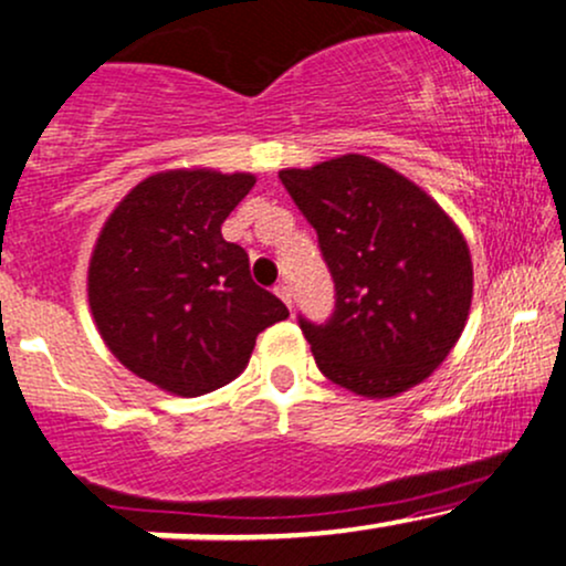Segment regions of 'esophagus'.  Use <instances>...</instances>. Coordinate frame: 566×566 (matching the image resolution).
I'll return each instance as SVG.
<instances>
[{"mask_svg":"<svg viewBox=\"0 0 566 566\" xmlns=\"http://www.w3.org/2000/svg\"><path fill=\"white\" fill-rule=\"evenodd\" d=\"M273 293H276L284 303H287V308H293V290H290L287 284H284V282L276 284V287H273Z\"/></svg>","mask_w":566,"mask_h":566,"instance_id":"1","label":"esophagus"}]
</instances>
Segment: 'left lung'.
<instances>
[{"label":"left lung","instance_id":"left-lung-1","mask_svg":"<svg viewBox=\"0 0 566 566\" xmlns=\"http://www.w3.org/2000/svg\"><path fill=\"white\" fill-rule=\"evenodd\" d=\"M335 282L325 325L303 319L316 368L363 397H395L449 357L473 301L464 235L419 185L365 155L284 169Z\"/></svg>","mask_w":566,"mask_h":566}]
</instances>
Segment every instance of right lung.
Segmentation results:
<instances>
[{
    "instance_id": "1",
    "label": "right lung",
    "mask_w": 566,
    "mask_h": 566,
    "mask_svg": "<svg viewBox=\"0 0 566 566\" xmlns=\"http://www.w3.org/2000/svg\"><path fill=\"white\" fill-rule=\"evenodd\" d=\"M252 188V174H153L98 233L88 265L98 333L132 374L166 392L198 397L231 384L258 333L290 316L252 282L247 252L222 239Z\"/></svg>"
}]
</instances>
